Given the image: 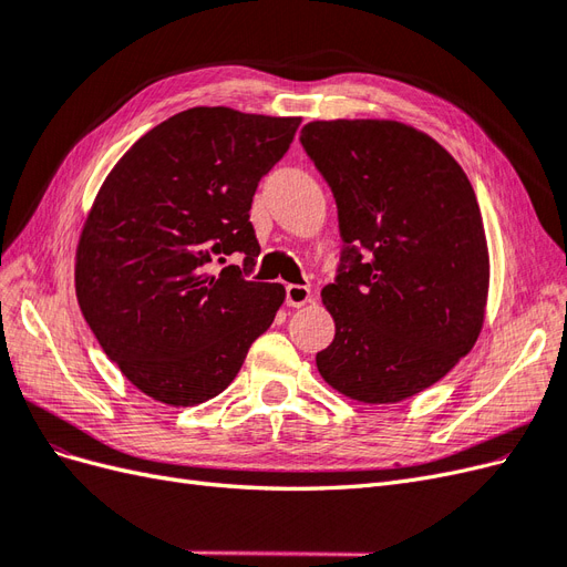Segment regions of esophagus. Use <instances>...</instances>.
I'll list each match as a JSON object with an SVG mask.
<instances>
[{
  "label": "esophagus",
  "instance_id": "obj_1",
  "mask_svg": "<svg viewBox=\"0 0 567 567\" xmlns=\"http://www.w3.org/2000/svg\"><path fill=\"white\" fill-rule=\"evenodd\" d=\"M310 298H312V293H310V288H307V286H298V284L286 286V302L290 307H302V305L310 302Z\"/></svg>",
  "mask_w": 567,
  "mask_h": 567
}]
</instances>
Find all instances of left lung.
<instances>
[{
	"label": "left lung",
	"instance_id": "obj_1",
	"mask_svg": "<svg viewBox=\"0 0 567 567\" xmlns=\"http://www.w3.org/2000/svg\"><path fill=\"white\" fill-rule=\"evenodd\" d=\"M300 142L350 246L321 290L336 321L317 354L321 379L364 404L414 398L473 350L485 323L489 250L473 186L447 148L398 120H312Z\"/></svg>",
	"mask_w": 567,
	"mask_h": 567
}]
</instances>
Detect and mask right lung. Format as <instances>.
Instances as JSON below:
<instances>
[{
    "instance_id": "obj_1",
    "label": "right lung",
    "mask_w": 567,
    "mask_h": 567,
    "mask_svg": "<svg viewBox=\"0 0 567 567\" xmlns=\"http://www.w3.org/2000/svg\"><path fill=\"white\" fill-rule=\"evenodd\" d=\"M300 117L227 106L182 111L146 132L101 184L75 252V296L125 379L169 406L225 390L286 300L250 281L257 182L281 161ZM246 254L245 269L204 271Z\"/></svg>"
}]
</instances>
